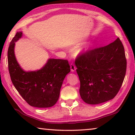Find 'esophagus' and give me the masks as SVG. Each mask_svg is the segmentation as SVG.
Segmentation results:
<instances>
[{
    "mask_svg": "<svg viewBox=\"0 0 135 135\" xmlns=\"http://www.w3.org/2000/svg\"><path fill=\"white\" fill-rule=\"evenodd\" d=\"M70 68H71V71L72 72H74L76 70V68L75 67V65L73 64H71L70 65Z\"/></svg>",
    "mask_w": 135,
    "mask_h": 135,
    "instance_id": "1",
    "label": "esophagus"
}]
</instances>
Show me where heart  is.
I'll use <instances>...</instances> for the list:
<instances>
[{"mask_svg": "<svg viewBox=\"0 0 135 135\" xmlns=\"http://www.w3.org/2000/svg\"><path fill=\"white\" fill-rule=\"evenodd\" d=\"M93 47V43L92 42H88V43L79 49L77 51V54L81 56H84L88 54L89 52L92 51Z\"/></svg>", "mask_w": 135, "mask_h": 135, "instance_id": "b5f03b06", "label": "heart"}]
</instances>
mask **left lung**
<instances>
[{"label": "left lung", "instance_id": "8db88e82", "mask_svg": "<svg viewBox=\"0 0 135 135\" xmlns=\"http://www.w3.org/2000/svg\"><path fill=\"white\" fill-rule=\"evenodd\" d=\"M76 62L80 81L79 92L84 102L99 104L115 97L124 80L127 65L124 49L119 38L106 46L80 56Z\"/></svg>", "mask_w": 135, "mask_h": 135}]
</instances>
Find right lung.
Masks as SVG:
<instances>
[{"label": "right lung", "mask_w": 135, "mask_h": 135, "mask_svg": "<svg viewBox=\"0 0 135 135\" xmlns=\"http://www.w3.org/2000/svg\"><path fill=\"white\" fill-rule=\"evenodd\" d=\"M22 36V31L17 32L8 48V68L11 80L30 105L37 108L51 107L58 101L64 80L70 72L68 61L49 58L39 70H24L18 62L14 51L15 42Z\"/></svg>", "instance_id": "right-lung-1"}]
</instances>
